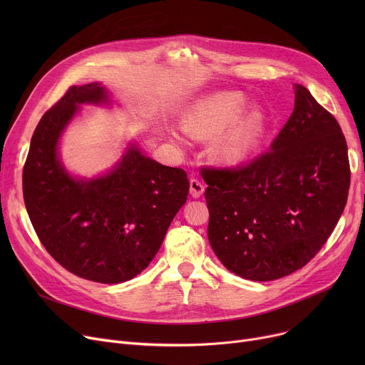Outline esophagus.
I'll return each instance as SVG.
<instances>
[{"label": "esophagus", "mask_w": 365, "mask_h": 365, "mask_svg": "<svg viewBox=\"0 0 365 365\" xmlns=\"http://www.w3.org/2000/svg\"><path fill=\"white\" fill-rule=\"evenodd\" d=\"M189 189H190V195L194 198H200L204 192V185L198 179H190Z\"/></svg>", "instance_id": "1"}]
</instances>
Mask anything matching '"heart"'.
<instances>
[{
	"label": "heart",
	"instance_id": "heart-1",
	"mask_svg": "<svg viewBox=\"0 0 365 365\" xmlns=\"http://www.w3.org/2000/svg\"><path fill=\"white\" fill-rule=\"evenodd\" d=\"M247 102L240 93H217L200 101L183 120L185 131L195 139H212L229 126L215 145L213 153L223 164H241L262 145L267 123L260 109H253L240 120Z\"/></svg>",
	"mask_w": 365,
	"mask_h": 365
}]
</instances>
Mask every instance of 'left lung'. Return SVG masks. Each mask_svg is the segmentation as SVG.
<instances>
[{"mask_svg": "<svg viewBox=\"0 0 365 365\" xmlns=\"http://www.w3.org/2000/svg\"><path fill=\"white\" fill-rule=\"evenodd\" d=\"M294 110L271 149L237 167L204 165L208 241L229 271L272 281L311 262L348 201V145L333 115L294 86Z\"/></svg>", "mask_w": 365, "mask_h": 365, "instance_id": "left-lung-1", "label": "left lung"}]
</instances>
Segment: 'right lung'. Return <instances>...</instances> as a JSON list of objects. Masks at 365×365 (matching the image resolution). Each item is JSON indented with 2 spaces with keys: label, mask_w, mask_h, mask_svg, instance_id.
Listing matches in <instances>:
<instances>
[{
  "label": "right lung",
  "mask_w": 365,
  "mask_h": 365,
  "mask_svg": "<svg viewBox=\"0 0 365 365\" xmlns=\"http://www.w3.org/2000/svg\"><path fill=\"white\" fill-rule=\"evenodd\" d=\"M106 102L91 83L69 87L38 123L24 167V200L48 255L76 277L118 284L155 257L167 229L186 202L189 179L131 146L99 179L75 180L57 160V140L81 103Z\"/></svg>",
  "instance_id": "add662e5"
}]
</instances>
